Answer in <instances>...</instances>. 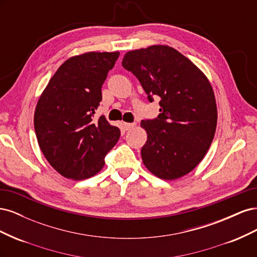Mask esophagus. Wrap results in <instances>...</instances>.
Here are the masks:
<instances>
[{
	"instance_id": "1",
	"label": "esophagus",
	"mask_w": 257,
	"mask_h": 257,
	"mask_svg": "<svg viewBox=\"0 0 257 257\" xmlns=\"http://www.w3.org/2000/svg\"><path fill=\"white\" fill-rule=\"evenodd\" d=\"M135 126H136V123H126V122H124V127H125V130H127V131L135 127Z\"/></svg>"
}]
</instances>
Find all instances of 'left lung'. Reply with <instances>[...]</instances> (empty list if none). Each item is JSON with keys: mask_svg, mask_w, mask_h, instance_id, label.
Wrapping results in <instances>:
<instances>
[{"mask_svg": "<svg viewBox=\"0 0 257 257\" xmlns=\"http://www.w3.org/2000/svg\"><path fill=\"white\" fill-rule=\"evenodd\" d=\"M122 66L141 82L149 102L160 97L157 119L143 120L147 169L164 180L188 175L213 141L217 109L214 92L200 69L173 47L153 45L126 52Z\"/></svg>", "mask_w": 257, "mask_h": 257, "instance_id": "1", "label": "left lung"}]
</instances>
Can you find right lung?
Returning <instances> with one entry per match:
<instances>
[{
    "instance_id": "1",
    "label": "right lung",
    "mask_w": 257,
    "mask_h": 257,
    "mask_svg": "<svg viewBox=\"0 0 257 257\" xmlns=\"http://www.w3.org/2000/svg\"><path fill=\"white\" fill-rule=\"evenodd\" d=\"M120 52H85L67 59L38 99L34 128L49 164L72 180L99 173L105 157L119 141L120 130L104 115L93 114L102 100V85Z\"/></svg>"
}]
</instances>
